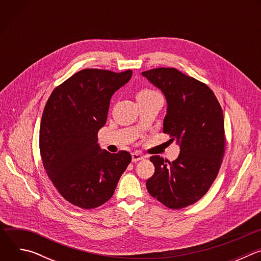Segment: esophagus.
<instances>
[{"label": "esophagus", "mask_w": 261, "mask_h": 261, "mask_svg": "<svg viewBox=\"0 0 261 261\" xmlns=\"http://www.w3.org/2000/svg\"><path fill=\"white\" fill-rule=\"evenodd\" d=\"M142 159H144V156H143V155H141L140 153L135 152V153H133V154H132V161H133V162H137V161L142 160Z\"/></svg>", "instance_id": "1"}]
</instances>
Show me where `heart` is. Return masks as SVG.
<instances>
[{"label":"heart","instance_id":"1","mask_svg":"<svg viewBox=\"0 0 261 261\" xmlns=\"http://www.w3.org/2000/svg\"><path fill=\"white\" fill-rule=\"evenodd\" d=\"M154 94H158L157 92L150 90V89H143L141 91H139V93L137 94V97H142V96H150V95H154Z\"/></svg>","mask_w":261,"mask_h":261}]
</instances>
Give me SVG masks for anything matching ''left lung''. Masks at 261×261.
Returning <instances> with one entry per match:
<instances>
[{
    "mask_svg": "<svg viewBox=\"0 0 261 261\" xmlns=\"http://www.w3.org/2000/svg\"><path fill=\"white\" fill-rule=\"evenodd\" d=\"M167 100L163 133L179 142L178 157L170 162L152 156L154 174L146 189L165 206L178 210L198 201L216 179L225 153L224 118L213 91L175 68L141 73Z\"/></svg>",
    "mask_w": 261,
    "mask_h": 261,
    "instance_id": "left-lung-1",
    "label": "left lung"
}]
</instances>
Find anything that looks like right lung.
I'll return each instance as SVG.
<instances>
[{"label": "right lung", "mask_w": 261, "mask_h": 261, "mask_svg": "<svg viewBox=\"0 0 261 261\" xmlns=\"http://www.w3.org/2000/svg\"><path fill=\"white\" fill-rule=\"evenodd\" d=\"M132 71L83 69L50 94L41 119L39 148L43 167L70 203L91 210L108 201L131 162L127 151L101 150L98 131L107 120L111 96Z\"/></svg>", "instance_id": "1"}]
</instances>
